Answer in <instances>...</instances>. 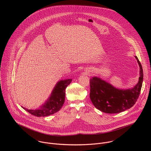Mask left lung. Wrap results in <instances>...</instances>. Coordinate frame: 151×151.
I'll list each match as a JSON object with an SVG mask.
<instances>
[{
	"label": "left lung",
	"instance_id": "obj_1",
	"mask_svg": "<svg viewBox=\"0 0 151 151\" xmlns=\"http://www.w3.org/2000/svg\"><path fill=\"white\" fill-rule=\"evenodd\" d=\"M135 57L140 67V77L133 88L119 90L97 77L90 80V99L97 109L107 114H118L131 108L136 103L141 91L143 73L140 62Z\"/></svg>",
	"mask_w": 151,
	"mask_h": 151
}]
</instances>
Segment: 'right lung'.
Listing matches in <instances>:
<instances>
[{"instance_id": "add662e5", "label": "right lung", "mask_w": 151, "mask_h": 151, "mask_svg": "<svg viewBox=\"0 0 151 151\" xmlns=\"http://www.w3.org/2000/svg\"><path fill=\"white\" fill-rule=\"evenodd\" d=\"M71 82V79L58 82L48 100L39 109L30 110L26 109L24 107L23 108L30 114L37 117L47 116L57 112L64 103L66 88Z\"/></svg>"}]
</instances>
